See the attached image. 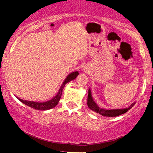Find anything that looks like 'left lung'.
Masks as SVG:
<instances>
[{"mask_svg": "<svg viewBox=\"0 0 153 153\" xmlns=\"http://www.w3.org/2000/svg\"><path fill=\"white\" fill-rule=\"evenodd\" d=\"M135 103H132L128 108H121V109H105V108H101L96 104V103L94 101V99L91 95V89L89 88L88 90V106L91 110L94 111L96 113L99 114L103 116V117H117L121 114L127 112L128 110L132 108L135 104Z\"/></svg>", "mask_w": 153, "mask_h": 153, "instance_id": "obj_1", "label": "left lung"}]
</instances>
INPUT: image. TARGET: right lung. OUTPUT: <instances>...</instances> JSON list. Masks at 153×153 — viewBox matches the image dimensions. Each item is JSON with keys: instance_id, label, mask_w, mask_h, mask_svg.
Instances as JSON below:
<instances>
[{"instance_id": "1", "label": "right lung", "mask_w": 153, "mask_h": 153, "mask_svg": "<svg viewBox=\"0 0 153 153\" xmlns=\"http://www.w3.org/2000/svg\"><path fill=\"white\" fill-rule=\"evenodd\" d=\"M78 72L75 71L73 72V73H70L69 75L67 76V78L65 80V81L63 82L62 85H61V87L59 88L58 93L57 94L54 96V98H52L51 100H49V101H46V102H34V101H26V100H23L19 99V98H17L21 102L26 105V106L31 107V108H34V109L36 110H49L51 109V108H54V106H57V103H58L59 99H60L61 96H62L63 88H64L65 85L66 83H68V82L71 81V80H74V79L76 78V77L78 75Z\"/></svg>"}]
</instances>
